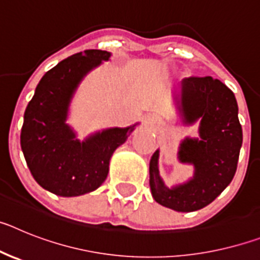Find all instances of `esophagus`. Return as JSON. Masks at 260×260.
I'll return each mask as SVG.
<instances>
[{"instance_id":"1","label":"esophagus","mask_w":260,"mask_h":260,"mask_svg":"<svg viewBox=\"0 0 260 260\" xmlns=\"http://www.w3.org/2000/svg\"><path fill=\"white\" fill-rule=\"evenodd\" d=\"M148 121H150V123H155L156 121H157V118H156L155 116H151V117H150V119H148Z\"/></svg>"}]
</instances>
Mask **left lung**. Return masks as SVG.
<instances>
[{
  "label": "left lung",
  "mask_w": 260,
  "mask_h": 260,
  "mask_svg": "<svg viewBox=\"0 0 260 260\" xmlns=\"http://www.w3.org/2000/svg\"><path fill=\"white\" fill-rule=\"evenodd\" d=\"M181 122H199V138L186 137L180 144L178 160L194 167V176L168 187L158 173L156 150L150 161V187L158 204L177 212H192L215 201L233 180L242 146L236 96L219 79L186 78L174 96Z\"/></svg>",
  "instance_id": "left-lung-1"
}]
</instances>
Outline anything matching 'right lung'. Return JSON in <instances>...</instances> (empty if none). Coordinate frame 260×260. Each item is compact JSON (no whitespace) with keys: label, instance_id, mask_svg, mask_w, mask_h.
Returning a JSON list of instances; mask_svg holds the SVG:
<instances>
[{"label":"right lung","instance_id":"add662e5","mask_svg":"<svg viewBox=\"0 0 260 260\" xmlns=\"http://www.w3.org/2000/svg\"><path fill=\"white\" fill-rule=\"evenodd\" d=\"M110 56L88 49L57 63L41 78L24 112L20 147L27 167L43 189L58 197H79L102 186L113 152L139 125L104 128L80 142L66 122L82 80Z\"/></svg>","mask_w":260,"mask_h":260}]
</instances>
